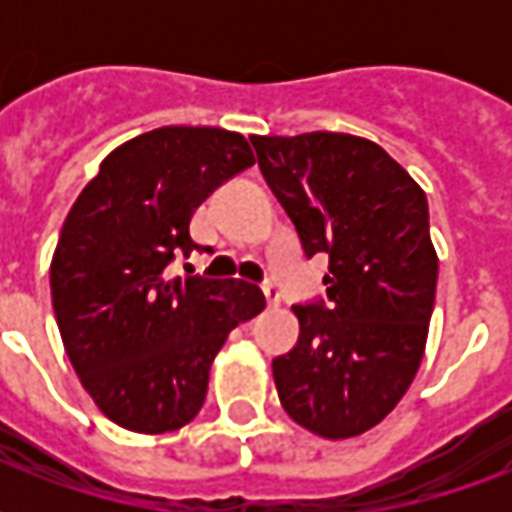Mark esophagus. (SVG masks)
<instances>
[{"label":"esophagus","instance_id":"esophagus-1","mask_svg":"<svg viewBox=\"0 0 512 512\" xmlns=\"http://www.w3.org/2000/svg\"><path fill=\"white\" fill-rule=\"evenodd\" d=\"M263 293H266V299L271 307H277L279 299H282V293H279V288L274 285V282H266V285H263Z\"/></svg>","mask_w":512,"mask_h":512}]
</instances>
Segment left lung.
I'll return each instance as SVG.
<instances>
[{
  "label": "left lung",
  "instance_id": "8db88e82",
  "mask_svg": "<svg viewBox=\"0 0 512 512\" xmlns=\"http://www.w3.org/2000/svg\"><path fill=\"white\" fill-rule=\"evenodd\" d=\"M329 304H296L299 343L274 359L279 403L323 439H354L406 395L428 343L439 257L425 191L365 136H252Z\"/></svg>",
  "mask_w": 512,
  "mask_h": 512
}]
</instances>
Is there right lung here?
Listing matches in <instances>:
<instances>
[{
	"label": "right lung",
	"instance_id": "1",
	"mask_svg": "<svg viewBox=\"0 0 512 512\" xmlns=\"http://www.w3.org/2000/svg\"><path fill=\"white\" fill-rule=\"evenodd\" d=\"M252 164L235 131L156 128L115 147L65 216L51 304L76 376L120 428L158 436L189 425L227 334L266 307L244 279L169 274L200 249L194 211Z\"/></svg>",
	"mask_w": 512,
	"mask_h": 512
}]
</instances>
